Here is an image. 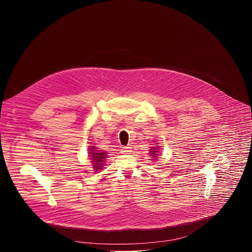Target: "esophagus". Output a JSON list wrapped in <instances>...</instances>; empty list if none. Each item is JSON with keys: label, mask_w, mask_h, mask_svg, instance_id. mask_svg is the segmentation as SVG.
<instances>
[{"label": "esophagus", "mask_w": 252, "mask_h": 252, "mask_svg": "<svg viewBox=\"0 0 252 252\" xmlns=\"http://www.w3.org/2000/svg\"><path fill=\"white\" fill-rule=\"evenodd\" d=\"M122 152H123L124 154H129V153L131 152V147H130V146H124V147L122 148Z\"/></svg>", "instance_id": "34e87169"}]
</instances>
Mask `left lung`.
Segmentation results:
<instances>
[{
    "label": "left lung",
    "instance_id": "obj_1",
    "mask_svg": "<svg viewBox=\"0 0 252 252\" xmlns=\"http://www.w3.org/2000/svg\"><path fill=\"white\" fill-rule=\"evenodd\" d=\"M154 144V146H151L150 147V149H149V155L152 157V159L153 160H158V154H159V151H160V149H161V146L159 145L158 143H155Z\"/></svg>",
    "mask_w": 252,
    "mask_h": 252
}]
</instances>
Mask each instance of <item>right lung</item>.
<instances>
[{"label": "right lung", "mask_w": 252, "mask_h": 252, "mask_svg": "<svg viewBox=\"0 0 252 252\" xmlns=\"http://www.w3.org/2000/svg\"><path fill=\"white\" fill-rule=\"evenodd\" d=\"M88 159L91 160L93 169L95 171H101L105 164L106 158H108V152L104 150H99L96 146H89L88 147Z\"/></svg>", "instance_id": "add662e5"}]
</instances>
